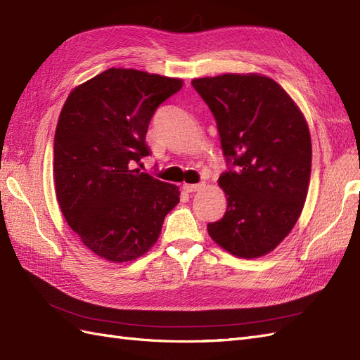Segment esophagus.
I'll list each match as a JSON object with an SVG mask.
<instances>
[{
	"instance_id": "esophagus-1",
	"label": "esophagus",
	"mask_w": 360,
	"mask_h": 360,
	"mask_svg": "<svg viewBox=\"0 0 360 360\" xmlns=\"http://www.w3.org/2000/svg\"><path fill=\"white\" fill-rule=\"evenodd\" d=\"M205 187V184H187L184 182L182 184V190L186 193H195V191H199Z\"/></svg>"
}]
</instances>
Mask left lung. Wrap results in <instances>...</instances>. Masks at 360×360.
<instances>
[{
    "label": "left lung",
    "mask_w": 360,
    "mask_h": 360,
    "mask_svg": "<svg viewBox=\"0 0 360 360\" xmlns=\"http://www.w3.org/2000/svg\"><path fill=\"white\" fill-rule=\"evenodd\" d=\"M214 115L231 169L219 178L226 211L210 237L240 259L274 251L307 198L311 140L306 117L275 80L257 72L193 79Z\"/></svg>",
    "instance_id": "8db88e82"
}]
</instances>
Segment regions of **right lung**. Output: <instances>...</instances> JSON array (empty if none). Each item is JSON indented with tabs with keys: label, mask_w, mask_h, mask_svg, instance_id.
I'll return each instance as SVG.
<instances>
[{
	"label": "right lung",
	"mask_w": 360,
	"mask_h": 360,
	"mask_svg": "<svg viewBox=\"0 0 360 360\" xmlns=\"http://www.w3.org/2000/svg\"><path fill=\"white\" fill-rule=\"evenodd\" d=\"M184 82L134 68H109L70 92L54 134L53 179L70 228L112 263L153 248L179 187L134 169L149 155L150 118Z\"/></svg>",
	"instance_id": "right-lung-1"
}]
</instances>
